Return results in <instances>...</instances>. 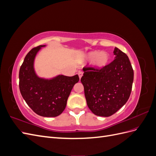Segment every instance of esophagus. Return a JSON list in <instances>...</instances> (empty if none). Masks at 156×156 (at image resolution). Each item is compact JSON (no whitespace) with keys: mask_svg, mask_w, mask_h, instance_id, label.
I'll use <instances>...</instances> for the list:
<instances>
[{"mask_svg":"<svg viewBox=\"0 0 156 156\" xmlns=\"http://www.w3.org/2000/svg\"><path fill=\"white\" fill-rule=\"evenodd\" d=\"M78 75H79V77L80 80H81V77H83V73L82 72H79V73H78Z\"/></svg>","mask_w":156,"mask_h":156,"instance_id":"esophagus-1","label":"esophagus"}]
</instances>
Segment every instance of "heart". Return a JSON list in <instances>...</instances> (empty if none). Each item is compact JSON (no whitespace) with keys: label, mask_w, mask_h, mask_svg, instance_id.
I'll return each instance as SVG.
<instances>
[{"label":"heart","mask_w":156,"mask_h":156,"mask_svg":"<svg viewBox=\"0 0 156 156\" xmlns=\"http://www.w3.org/2000/svg\"><path fill=\"white\" fill-rule=\"evenodd\" d=\"M83 60L91 62L92 66L95 69H101L105 67L110 60V56L105 51H90L84 55Z\"/></svg>","instance_id":"b5f03b06"}]
</instances>
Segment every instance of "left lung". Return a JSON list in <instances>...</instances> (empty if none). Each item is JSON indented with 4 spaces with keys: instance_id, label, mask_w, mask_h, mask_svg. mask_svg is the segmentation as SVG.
<instances>
[{
    "instance_id": "1",
    "label": "left lung",
    "mask_w": 156,
    "mask_h": 156,
    "mask_svg": "<svg viewBox=\"0 0 156 156\" xmlns=\"http://www.w3.org/2000/svg\"><path fill=\"white\" fill-rule=\"evenodd\" d=\"M115 60L101 69L83 68L81 81L88 108L94 115L110 116L128 100L133 82V69L128 56L119 48Z\"/></svg>"
}]
</instances>
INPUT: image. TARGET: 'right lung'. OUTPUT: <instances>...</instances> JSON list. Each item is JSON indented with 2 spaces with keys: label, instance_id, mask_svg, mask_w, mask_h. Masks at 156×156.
<instances>
[{
  "label": "right lung",
  "instance_id": "1",
  "mask_svg": "<svg viewBox=\"0 0 156 156\" xmlns=\"http://www.w3.org/2000/svg\"><path fill=\"white\" fill-rule=\"evenodd\" d=\"M45 46L33 48L26 55L19 73L20 89L27 105L37 115L55 117L65 109L71 91L79 78L78 75H58L49 79L39 77L34 69V60L37 53Z\"/></svg>",
  "mask_w": 156,
  "mask_h": 156
}]
</instances>
